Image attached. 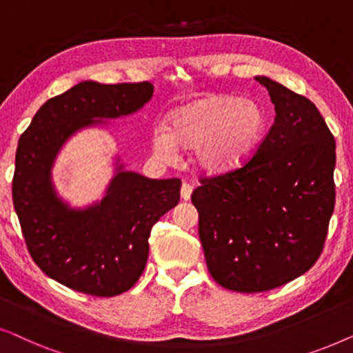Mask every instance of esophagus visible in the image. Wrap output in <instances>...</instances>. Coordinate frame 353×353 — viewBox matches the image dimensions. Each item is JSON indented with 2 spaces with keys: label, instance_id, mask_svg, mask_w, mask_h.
I'll use <instances>...</instances> for the list:
<instances>
[{
  "label": "esophagus",
  "instance_id": "obj_1",
  "mask_svg": "<svg viewBox=\"0 0 353 353\" xmlns=\"http://www.w3.org/2000/svg\"><path fill=\"white\" fill-rule=\"evenodd\" d=\"M191 192H192V186L190 185V183H183V185H181V199L183 201H190Z\"/></svg>",
  "mask_w": 353,
  "mask_h": 353
}]
</instances>
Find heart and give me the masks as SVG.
Here are the masks:
<instances>
[{
    "label": "heart",
    "mask_w": 353,
    "mask_h": 353,
    "mask_svg": "<svg viewBox=\"0 0 353 353\" xmlns=\"http://www.w3.org/2000/svg\"><path fill=\"white\" fill-rule=\"evenodd\" d=\"M267 130L268 115L262 104L210 93L178 108L168 130H154L152 149L167 159L175 156L176 146L192 149V161L202 172L228 173L255 156Z\"/></svg>",
    "instance_id": "heart-1"
}]
</instances>
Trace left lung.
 <instances>
[{
  "label": "left lung",
  "instance_id": "8db88e82",
  "mask_svg": "<svg viewBox=\"0 0 353 353\" xmlns=\"http://www.w3.org/2000/svg\"><path fill=\"white\" fill-rule=\"evenodd\" d=\"M255 80L276 112L262 146L238 170L201 178L191 196L212 278L248 294L315 265L336 201V143L320 110L268 77Z\"/></svg>",
  "mask_w": 353,
  "mask_h": 353
}]
</instances>
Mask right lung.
I'll list each match as a JSON object with an SVG mask.
<instances>
[{
  "mask_svg": "<svg viewBox=\"0 0 353 353\" xmlns=\"http://www.w3.org/2000/svg\"><path fill=\"white\" fill-rule=\"evenodd\" d=\"M152 93L149 81H81L48 99L19 139L12 202L27 249L43 273L74 291L114 297L134 286L152 226L178 204L181 181L151 180L117 162L103 199L72 209L52 186L54 159L79 130L137 112Z\"/></svg>",
  "mask_w": 353,
  "mask_h": 353,
  "instance_id": "right-lung-1",
  "label": "right lung"
}]
</instances>
